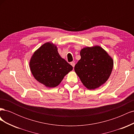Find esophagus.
Returning <instances> with one entry per match:
<instances>
[{"label":"esophagus","mask_w":134,"mask_h":134,"mask_svg":"<svg viewBox=\"0 0 134 134\" xmlns=\"http://www.w3.org/2000/svg\"><path fill=\"white\" fill-rule=\"evenodd\" d=\"M70 64L71 65V66H72V67H74V66H75V63L74 62H71L70 63Z\"/></svg>","instance_id":"obj_1"}]
</instances>
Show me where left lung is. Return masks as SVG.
<instances>
[{
	"label": "left lung",
	"instance_id": "obj_1",
	"mask_svg": "<svg viewBox=\"0 0 134 134\" xmlns=\"http://www.w3.org/2000/svg\"><path fill=\"white\" fill-rule=\"evenodd\" d=\"M81 59L74 70L82 83L89 90H94L106 82L112 70V59L102 48L85 47L80 52Z\"/></svg>",
	"mask_w": 134,
	"mask_h": 134
}]
</instances>
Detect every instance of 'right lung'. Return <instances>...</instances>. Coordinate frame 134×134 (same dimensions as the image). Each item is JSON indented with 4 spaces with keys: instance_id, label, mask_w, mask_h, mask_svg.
Wrapping results in <instances>:
<instances>
[{
    "instance_id": "obj_1",
    "label": "right lung",
    "mask_w": 134,
    "mask_h": 134,
    "mask_svg": "<svg viewBox=\"0 0 134 134\" xmlns=\"http://www.w3.org/2000/svg\"><path fill=\"white\" fill-rule=\"evenodd\" d=\"M30 66L35 78L49 88L58 86L72 70L71 65L61 58L56 46L50 42L43 44L35 52Z\"/></svg>"
}]
</instances>
